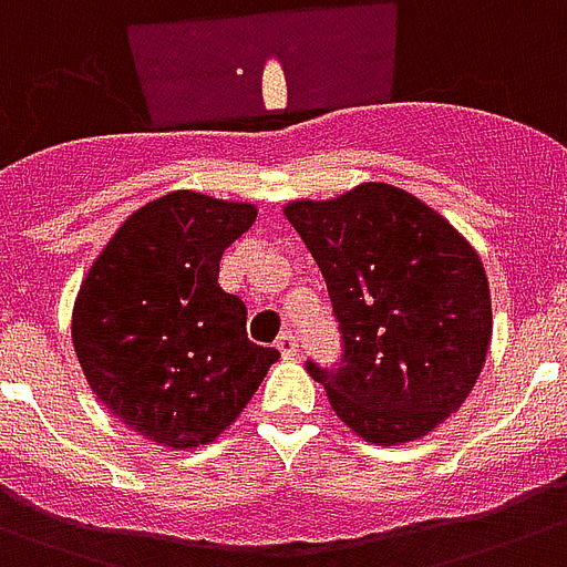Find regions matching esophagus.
<instances>
[{"label":"esophagus","mask_w":567,"mask_h":567,"mask_svg":"<svg viewBox=\"0 0 567 567\" xmlns=\"http://www.w3.org/2000/svg\"><path fill=\"white\" fill-rule=\"evenodd\" d=\"M276 350L282 353V359H293V355H300V341H297L293 332H282L276 338Z\"/></svg>","instance_id":"1"}]
</instances>
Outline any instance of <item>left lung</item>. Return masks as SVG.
Returning <instances> with one entry per match:
<instances>
[{"mask_svg": "<svg viewBox=\"0 0 567 567\" xmlns=\"http://www.w3.org/2000/svg\"><path fill=\"white\" fill-rule=\"evenodd\" d=\"M282 212L318 261L344 336L338 371L309 364L338 417L391 447L458 412L492 344V291L471 240L385 182Z\"/></svg>", "mask_w": 567, "mask_h": 567, "instance_id": "8db88e82", "label": "left lung"}]
</instances>
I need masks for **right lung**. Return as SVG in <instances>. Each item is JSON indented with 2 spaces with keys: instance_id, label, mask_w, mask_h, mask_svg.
<instances>
[{
  "instance_id": "add662e5",
  "label": "right lung",
  "mask_w": 567,
  "mask_h": 567,
  "mask_svg": "<svg viewBox=\"0 0 567 567\" xmlns=\"http://www.w3.org/2000/svg\"><path fill=\"white\" fill-rule=\"evenodd\" d=\"M252 203L171 190L128 214L73 302L87 385L135 435L171 450L208 444L279 359L247 338V309L217 285L220 256L256 223Z\"/></svg>"
}]
</instances>
